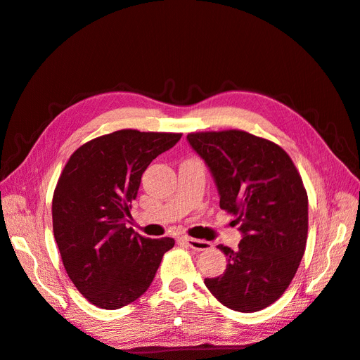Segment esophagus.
Wrapping results in <instances>:
<instances>
[{
  "instance_id": "esophagus-1",
  "label": "esophagus",
  "mask_w": 360,
  "mask_h": 360,
  "mask_svg": "<svg viewBox=\"0 0 360 360\" xmlns=\"http://www.w3.org/2000/svg\"><path fill=\"white\" fill-rule=\"evenodd\" d=\"M179 242L191 246V248L195 249V250H209V249L212 248V243H210V242L198 240V238H192V237H188V236L179 237Z\"/></svg>"
}]
</instances>
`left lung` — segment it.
<instances>
[{"label": "left lung", "mask_w": 360, "mask_h": 360, "mask_svg": "<svg viewBox=\"0 0 360 360\" xmlns=\"http://www.w3.org/2000/svg\"><path fill=\"white\" fill-rule=\"evenodd\" d=\"M219 192L221 209L236 216L238 249L217 245L224 275L204 284L224 307L255 312L276 302L299 269L308 238V195L297 168L278 144L243 130L195 132Z\"/></svg>", "instance_id": "8db88e82"}]
</instances>
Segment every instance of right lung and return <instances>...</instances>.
<instances>
[{
	"instance_id": "right-lung-1",
	"label": "right lung",
	"mask_w": 360,
	"mask_h": 360,
	"mask_svg": "<svg viewBox=\"0 0 360 360\" xmlns=\"http://www.w3.org/2000/svg\"><path fill=\"white\" fill-rule=\"evenodd\" d=\"M181 134L117 130L81 146L52 198L53 237L64 269L82 296L118 309L147 291L174 238H147L127 228L144 171Z\"/></svg>"
}]
</instances>
